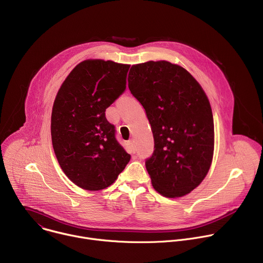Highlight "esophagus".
Wrapping results in <instances>:
<instances>
[{
  "instance_id": "esophagus-1",
  "label": "esophagus",
  "mask_w": 263,
  "mask_h": 263,
  "mask_svg": "<svg viewBox=\"0 0 263 263\" xmlns=\"http://www.w3.org/2000/svg\"><path fill=\"white\" fill-rule=\"evenodd\" d=\"M129 145H130L131 151H132V152H135V147H134V141H133V139H130V140H129Z\"/></svg>"
}]
</instances>
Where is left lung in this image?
Wrapping results in <instances>:
<instances>
[{
    "label": "left lung",
    "mask_w": 263,
    "mask_h": 263,
    "mask_svg": "<svg viewBox=\"0 0 263 263\" xmlns=\"http://www.w3.org/2000/svg\"><path fill=\"white\" fill-rule=\"evenodd\" d=\"M128 86L142 105L154 137L145 167L164 197H183L206 177L214 147L213 117L201 85L167 61L132 65Z\"/></svg>",
    "instance_id": "1"
}]
</instances>
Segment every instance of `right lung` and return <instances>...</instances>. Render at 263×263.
Segmentation results:
<instances>
[{"label":"right lung","mask_w":263,"mask_h":263,"mask_svg":"<svg viewBox=\"0 0 263 263\" xmlns=\"http://www.w3.org/2000/svg\"><path fill=\"white\" fill-rule=\"evenodd\" d=\"M128 64L85 60L62 83L52 110L54 152L64 174L86 191L110 186L131 156L116 138L106 109L126 90Z\"/></svg>","instance_id":"add662e5"}]
</instances>
